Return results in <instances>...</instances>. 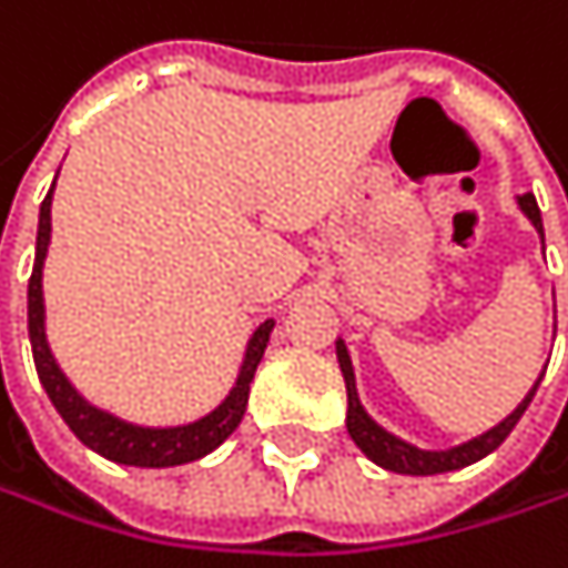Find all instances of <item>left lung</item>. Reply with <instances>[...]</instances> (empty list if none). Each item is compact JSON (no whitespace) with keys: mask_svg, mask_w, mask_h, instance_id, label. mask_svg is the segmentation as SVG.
<instances>
[{"mask_svg":"<svg viewBox=\"0 0 568 568\" xmlns=\"http://www.w3.org/2000/svg\"><path fill=\"white\" fill-rule=\"evenodd\" d=\"M516 202H519V209L526 212V219L536 225V232L542 235V215H539L536 195L526 192V195H519ZM542 248H546V239H542ZM336 356H339V369H343L346 396H349L346 429H349L353 443H356L376 466H383V469H389V473H403V476H436V473H453V469H463V466H473V463L486 459V456H489L493 449H499V446L506 443V436L516 429V423L523 419L526 406L532 403V396H536V389H539V383H542V376H546V369H542V376H539L536 386L526 393V399H523L499 426H493L489 433H483V436H476V439H469V443H459V446H453V449H419V446H413V443L393 436L389 429H383V426L363 409L359 393H356L353 359H349V349H346L343 339H336Z\"/></svg>","mask_w":568,"mask_h":568,"instance_id":"left-lung-1","label":"left lung"}]
</instances>
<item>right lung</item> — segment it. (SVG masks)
Wrapping results in <instances>:
<instances>
[{"instance_id": "add662e5", "label": "right lung", "mask_w": 568, "mask_h": 568, "mask_svg": "<svg viewBox=\"0 0 568 568\" xmlns=\"http://www.w3.org/2000/svg\"><path fill=\"white\" fill-rule=\"evenodd\" d=\"M55 189V182H52ZM52 189L42 199L39 209V235H36V265H32V278H29V343H32V359H36V373L42 389L49 393L55 413L65 419V426L75 433V439L82 446H89L92 453L122 463V466H139V469H169V466H182L192 459L209 456L212 449H219L235 426L242 423L245 403H248V383L255 376V366L268 346V333L275 326V320H265L242 356L239 366V379L229 389V396L205 413L195 423L185 426H135L125 423L99 406H92L59 369L49 339H45V300H42V265H45V252H49V239H52Z\"/></svg>"}]
</instances>
